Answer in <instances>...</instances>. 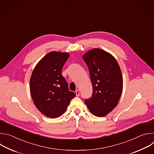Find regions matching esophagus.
I'll return each instance as SVG.
<instances>
[{
	"label": "esophagus",
	"instance_id": "esophagus-1",
	"mask_svg": "<svg viewBox=\"0 0 154 154\" xmlns=\"http://www.w3.org/2000/svg\"><path fill=\"white\" fill-rule=\"evenodd\" d=\"M75 94H76V96H77V97H79V95H80V93H79V90H77V91H75Z\"/></svg>",
	"mask_w": 154,
	"mask_h": 154
}]
</instances>
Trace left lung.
<instances>
[{
    "instance_id": "8db88e82",
    "label": "left lung",
    "mask_w": 154,
    "mask_h": 154,
    "mask_svg": "<svg viewBox=\"0 0 154 154\" xmlns=\"http://www.w3.org/2000/svg\"><path fill=\"white\" fill-rule=\"evenodd\" d=\"M83 59L88 67L93 85V96L85 100L90 112L103 117L117 106L123 88L119 65L111 54L94 48L86 52Z\"/></svg>"
}]
</instances>
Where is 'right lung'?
<instances>
[{
	"label": "right lung",
	"instance_id": "right-lung-1",
	"mask_svg": "<svg viewBox=\"0 0 154 154\" xmlns=\"http://www.w3.org/2000/svg\"><path fill=\"white\" fill-rule=\"evenodd\" d=\"M68 52L52 51L36 64L30 80L32 100L38 110L47 117L56 118L63 115L75 94L69 90L61 74Z\"/></svg>",
	"mask_w": 154,
	"mask_h": 154
}]
</instances>
